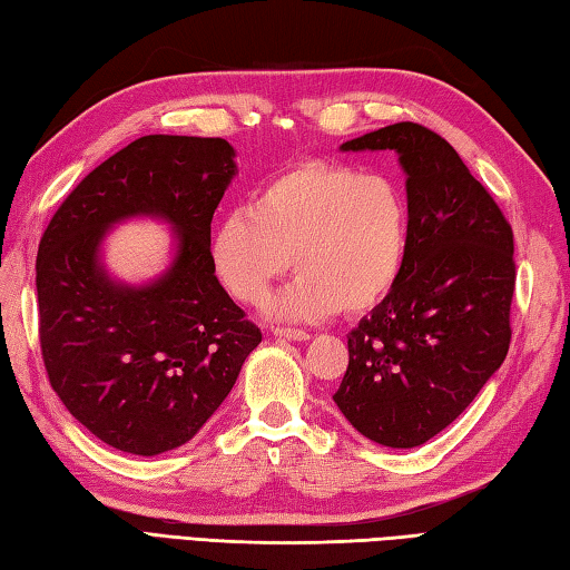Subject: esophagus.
I'll use <instances>...</instances> for the list:
<instances>
[{
	"instance_id": "esophagus-1",
	"label": "esophagus",
	"mask_w": 570,
	"mask_h": 570,
	"mask_svg": "<svg viewBox=\"0 0 570 570\" xmlns=\"http://www.w3.org/2000/svg\"><path fill=\"white\" fill-rule=\"evenodd\" d=\"M273 332H275V336H283V340H289V342H305V340H309V334H307V332H302V330L275 327Z\"/></svg>"
}]
</instances>
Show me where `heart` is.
<instances>
[{
  "label": "heart",
  "instance_id": "obj_1",
  "mask_svg": "<svg viewBox=\"0 0 570 570\" xmlns=\"http://www.w3.org/2000/svg\"><path fill=\"white\" fill-rule=\"evenodd\" d=\"M409 246L411 206L396 179L309 159L275 174L248 208L220 220L212 263L243 305L263 302L293 263L297 281L268 302V315L312 322L376 307L396 287Z\"/></svg>",
  "mask_w": 570,
  "mask_h": 570
}]
</instances>
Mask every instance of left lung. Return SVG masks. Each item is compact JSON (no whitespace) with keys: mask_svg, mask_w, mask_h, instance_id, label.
Masks as SVG:
<instances>
[{"mask_svg":"<svg viewBox=\"0 0 570 570\" xmlns=\"http://www.w3.org/2000/svg\"><path fill=\"white\" fill-rule=\"evenodd\" d=\"M340 149L399 155L411 246L396 287L346 336L350 366L334 403L374 443L417 448L445 431L504 362L514 234L455 149L423 125L381 127Z\"/></svg>","mask_w":570,"mask_h":570,"instance_id":"1","label":"left lung"}]
</instances>
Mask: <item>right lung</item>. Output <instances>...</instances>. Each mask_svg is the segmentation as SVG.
Segmentation results:
<instances>
[{
    "mask_svg": "<svg viewBox=\"0 0 570 570\" xmlns=\"http://www.w3.org/2000/svg\"><path fill=\"white\" fill-rule=\"evenodd\" d=\"M234 157L220 137H139L92 169L43 230L46 374L76 421L115 450L153 458L189 443L263 340L212 263V218ZM132 215L175 230L173 265L147 286L112 282L99 261L107 228Z\"/></svg>",
    "mask_w": 570,
    "mask_h": 570,
    "instance_id": "right-lung-1",
    "label": "right lung"
}]
</instances>
